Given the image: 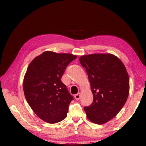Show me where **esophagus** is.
Masks as SVG:
<instances>
[{"label":"esophagus","instance_id":"esophagus-1","mask_svg":"<svg viewBox=\"0 0 146 146\" xmlns=\"http://www.w3.org/2000/svg\"><path fill=\"white\" fill-rule=\"evenodd\" d=\"M80 92H79L78 94H77L76 95H75V99L77 100H79L80 99Z\"/></svg>","mask_w":146,"mask_h":146}]
</instances>
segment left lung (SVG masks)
<instances>
[{
  "instance_id": "left-lung-1",
  "label": "left lung",
  "mask_w": 146,
  "mask_h": 146,
  "mask_svg": "<svg viewBox=\"0 0 146 146\" xmlns=\"http://www.w3.org/2000/svg\"><path fill=\"white\" fill-rule=\"evenodd\" d=\"M79 61L88 76L93 102L85 107L87 117L97 124H103L115 117L124 106L129 93V78L126 68L111 54L82 56Z\"/></svg>"
}]
</instances>
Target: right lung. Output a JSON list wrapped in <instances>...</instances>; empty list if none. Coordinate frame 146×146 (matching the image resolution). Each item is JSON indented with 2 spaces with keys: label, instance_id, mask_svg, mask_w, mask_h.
I'll list each match as a JSON object with an SVG mask.
<instances>
[{
  "label": "right lung",
  "instance_id": "add662e5",
  "mask_svg": "<svg viewBox=\"0 0 146 146\" xmlns=\"http://www.w3.org/2000/svg\"><path fill=\"white\" fill-rule=\"evenodd\" d=\"M76 58L73 54L46 51L29 65L24 77V95L42 121L55 124L67 117L73 97L60 79L66 67Z\"/></svg>",
  "mask_w": 146,
  "mask_h": 146
}]
</instances>
